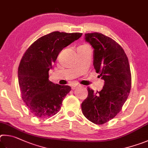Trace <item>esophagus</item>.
Listing matches in <instances>:
<instances>
[{
    "instance_id": "esophagus-1",
    "label": "esophagus",
    "mask_w": 148,
    "mask_h": 148,
    "mask_svg": "<svg viewBox=\"0 0 148 148\" xmlns=\"http://www.w3.org/2000/svg\"><path fill=\"white\" fill-rule=\"evenodd\" d=\"M78 85H72V86H71V89L72 90H75V89H76L77 88H78Z\"/></svg>"
}]
</instances>
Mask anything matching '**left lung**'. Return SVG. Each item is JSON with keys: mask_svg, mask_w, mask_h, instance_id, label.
Segmentation results:
<instances>
[{"mask_svg": "<svg viewBox=\"0 0 148 148\" xmlns=\"http://www.w3.org/2000/svg\"><path fill=\"white\" fill-rule=\"evenodd\" d=\"M85 40L94 49V67L105 81L103 89L88 95L81 105L84 116L89 121L102 125L120 112L131 88V73L128 58L123 48L101 33L85 34Z\"/></svg>", "mask_w": 148, "mask_h": 148, "instance_id": "1", "label": "left lung"}]
</instances>
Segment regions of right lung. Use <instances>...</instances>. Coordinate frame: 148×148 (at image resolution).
I'll return each mask as SVG.
<instances>
[{"label":"right lung","instance_id":"add662e5","mask_svg":"<svg viewBox=\"0 0 148 148\" xmlns=\"http://www.w3.org/2000/svg\"><path fill=\"white\" fill-rule=\"evenodd\" d=\"M82 35L53 32L38 39L23 54L18 81L22 99L36 117H51L60 110L62 101L71 88L53 83L49 80V71L60 52Z\"/></svg>","mask_w":148,"mask_h":148}]
</instances>
